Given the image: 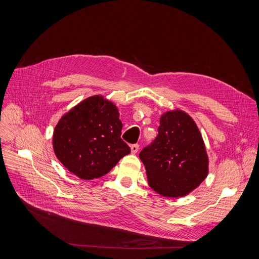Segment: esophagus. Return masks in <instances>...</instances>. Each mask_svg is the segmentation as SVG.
Wrapping results in <instances>:
<instances>
[{
    "label": "esophagus",
    "instance_id": "1",
    "mask_svg": "<svg viewBox=\"0 0 259 259\" xmlns=\"http://www.w3.org/2000/svg\"><path fill=\"white\" fill-rule=\"evenodd\" d=\"M139 150V144H133L131 145V151L133 154H136Z\"/></svg>",
    "mask_w": 259,
    "mask_h": 259
}]
</instances>
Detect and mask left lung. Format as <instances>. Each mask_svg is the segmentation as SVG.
Instances as JSON below:
<instances>
[{
	"mask_svg": "<svg viewBox=\"0 0 259 259\" xmlns=\"http://www.w3.org/2000/svg\"><path fill=\"white\" fill-rule=\"evenodd\" d=\"M149 186L165 197H182L206 178L208 158L195 121L183 110L164 113L158 136L140 152Z\"/></svg>",
	"mask_w": 259,
	"mask_h": 259,
	"instance_id": "obj_1",
	"label": "left lung"
}]
</instances>
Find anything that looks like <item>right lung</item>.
Masks as SVG:
<instances>
[{
	"instance_id": "right-lung-1",
	"label": "right lung",
	"mask_w": 259,
	"mask_h": 259,
	"mask_svg": "<svg viewBox=\"0 0 259 259\" xmlns=\"http://www.w3.org/2000/svg\"><path fill=\"white\" fill-rule=\"evenodd\" d=\"M117 106L103 96H92L62 116L55 127L53 146L70 173L84 180L107 174L130 146L121 139Z\"/></svg>"
}]
</instances>
